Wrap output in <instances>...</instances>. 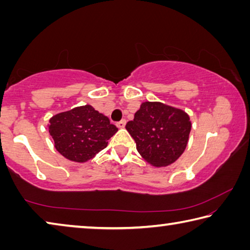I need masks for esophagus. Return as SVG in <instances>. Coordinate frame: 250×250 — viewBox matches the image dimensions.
<instances>
[{
    "label": "esophagus",
    "mask_w": 250,
    "mask_h": 250,
    "mask_svg": "<svg viewBox=\"0 0 250 250\" xmlns=\"http://www.w3.org/2000/svg\"><path fill=\"white\" fill-rule=\"evenodd\" d=\"M125 122H126L125 119H122V120H120V121H118V122H117V126H118V128H120V129L125 128Z\"/></svg>",
    "instance_id": "1"
}]
</instances>
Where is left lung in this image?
Segmentation results:
<instances>
[{
	"label": "left lung",
	"instance_id": "1",
	"mask_svg": "<svg viewBox=\"0 0 250 250\" xmlns=\"http://www.w3.org/2000/svg\"><path fill=\"white\" fill-rule=\"evenodd\" d=\"M188 113L162 103L146 101L125 125L137 150L153 167L174 163L188 146L191 132Z\"/></svg>",
	"mask_w": 250,
	"mask_h": 250
}]
</instances>
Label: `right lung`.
<instances>
[{"mask_svg": "<svg viewBox=\"0 0 250 250\" xmlns=\"http://www.w3.org/2000/svg\"><path fill=\"white\" fill-rule=\"evenodd\" d=\"M117 131L109 118L90 104L57 113L50 118L48 125L56 150L78 163L87 162L104 150Z\"/></svg>", "mask_w": 250, "mask_h": 250, "instance_id": "obj_1", "label": "right lung"}]
</instances>
